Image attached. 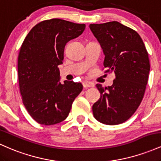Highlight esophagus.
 I'll return each mask as SVG.
<instances>
[{"mask_svg":"<svg viewBox=\"0 0 161 161\" xmlns=\"http://www.w3.org/2000/svg\"><path fill=\"white\" fill-rule=\"evenodd\" d=\"M82 85H83V87H84L85 88H89V87H93L94 86V85L92 84V83L88 82H83Z\"/></svg>","mask_w":161,"mask_h":161,"instance_id":"obj_1","label":"esophagus"}]
</instances>
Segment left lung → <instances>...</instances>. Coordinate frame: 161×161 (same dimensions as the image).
Returning a JSON list of instances; mask_svg holds the SVG:
<instances>
[{
	"mask_svg": "<svg viewBox=\"0 0 161 161\" xmlns=\"http://www.w3.org/2000/svg\"><path fill=\"white\" fill-rule=\"evenodd\" d=\"M105 55L104 73H114L111 86L96 87L101 97L92 106L95 118L117 125L136 111L145 95L150 72L148 53L139 35L119 22L90 24Z\"/></svg>",
	"mask_w": 161,
	"mask_h": 161,
	"instance_id": "obj_1",
	"label": "left lung"
}]
</instances>
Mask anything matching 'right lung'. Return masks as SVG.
<instances>
[{
    "label": "right lung",
    "mask_w": 161,
    "mask_h": 161,
    "mask_svg": "<svg viewBox=\"0 0 161 161\" xmlns=\"http://www.w3.org/2000/svg\"><path fill=\"white\" fill-rule=\"evenodd\" d=\"M86 25L60 19L40 22L28 33L18 56V78L23 103L33 119L50 125L64 121L82 90L80 82H60L68 42L84 32Z\"/></svg>",
    "instance_id": "right-lung-1"
}]
</instances>
